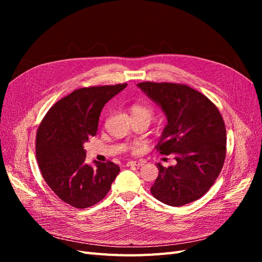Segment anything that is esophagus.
Returning a JSON list of instances; mask_svg holds the SVG:
<instances>
[{
    "instance_id": "esophagus-1",
    "label": "esophagus",
    "mask_w": 262,
    "mask_h": 262,
    "mask_svg": "<svg viewBox=\"0 0 262 262\" xmlns=\"http://www.w3.org/2000/svg\"><path fill=\"white\" fill-rule=\"evenodd\" d=\"M143 165V162H136V161H129L125 164V166H137V167H140V166Z\"/></svg>"
}]
</instances>
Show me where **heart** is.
<instances>
[{
    "label": "heart",
    "mask_w": 262,
    "mask_h": 262,
    "mask_svg": "<svg viewBox=\"0 0 262 262\" xmlns=\"http://www.w3.org/2000/svg\"><path fill=\"white\" fill-rule=\"evenodd\" d=\"M131 113L133 117H143L150 122L153 117H154V112L150 106L144 105V104H136L131 107ZM132 149H136V146H132Z\"/></svg>",
    "instance_id": "b5f03b06"
}]
</instances>
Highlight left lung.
<instances>
[{
  "instance_id": "left-lung-1",
  "label": "left lung",
  "mask_w": 262,
  "mask_h": 262,
  "mask_svg": "<svg viewBox=\"0 0 262 262\" xmlns=\"http://www.w3.org/2000/svg\"><path fill=\"white\" fill-rule=\"evenodd\" d=\"M138 86L167 117L155 148L163 155L173 153L177 161L168 168L157 164L150 193L172 207L200 199L219 177L226 157V129L220 110L186 84L142 82Z\"/></svg>"
}]
</instances>
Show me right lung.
Segmentation results:
<instances>
[{"mask_svg":"<svg viewBox=\"0 0 262 262\" xmlns=\"http://www.w3.org/2000/svg\"><path fill=\"white\" fill-rule=\"evenodd\" d=\"M126 83L78 89L48 110L38 126L36 157L41 175L60 199L86 209L104 199L120 167L113 162L85 163L84 143L97 133L102 107Z\"/></svg>","mask_w":262,"mask_h":262,"instance_id":"obj_1","label":"right lung"}]
</instances>
